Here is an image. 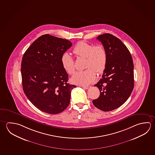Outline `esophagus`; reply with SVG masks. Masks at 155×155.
I'll use <instances>...</instances> for the list:
<instances>
[{"instance_id": "1", "label": "esophagus", "mask_w": 155, "mask_h": 155, "mask_svg": "<svg viewBox=\"0 0 155 155\" xmlns=\"http://www.w3.org/2000/svg\"><path fill=\"white\" fill-rule=\"evenodd\" d=\"M82 87L83 88V89H89L90 87V86H82Z\"/></svg>"}]
</instances>
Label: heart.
Masks as SVG:
<instances>
[{"label": "heart", "mask_w": 155, "mask_h": 155, "mask_svg": "<svg viewBox=\"0 0 155 155\" xmlns=\"http://www.w3.org/2000/svg\"><path fill=\"white\" fill-rule=\"evenodd\" d=\"M73 53L77 57L85 59V70L77 72L71 78V81L75 84L87 85L91 83L98 74L103 73L106 69L107 63V53L102 45L94 46L92 44L84 41L78 42L73 49ZM64 70L69 74L75 72L74 59L70 55L65 53L61 59Z\"/></svg>", "instance_id": "heart-1"}]
</instances>
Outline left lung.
<instances>
[{
	"mask_svg": "<svg viewBox=\"0 0 155 155\" xmlns=\"http://www.w3.org/2000/svg\"><path fill=\"white\" fill-rule=\"evenodd\" d=\"M97 39L106 49L107 63L102 78L94 85L100 95L92 103L102 111H111L122 106L132 92L133 60L127 48L115 36L106 33Z\"/></svg>",
	"mask_w": 155,
	"mask_h": 155,
	"instance_id": "left-lung-1",
	"label": "left lung"
}]
</instances>
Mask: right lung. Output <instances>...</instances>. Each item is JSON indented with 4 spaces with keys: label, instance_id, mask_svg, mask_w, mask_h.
I'll return each mask as SVG.
<instances>
[{
    "label": "right lung",
    "instance_id": "add662e5",
    "mask_svg": "<svg viewBox=\"0 0 155 155\" xmlns=\"http://www.w3.org/2000/svg\"><path fill=\"white\" fill-rule=\"evenodd\" d=\"M68 40L48 34L37 38L25 51L21 64L22 85L33 105L51 114L60 113L70 103L71 90L68 74L61 59L72 46Z\"/></svg>",
    "mask_w": 155,
    "mask_h": 155
}]
</instances>
